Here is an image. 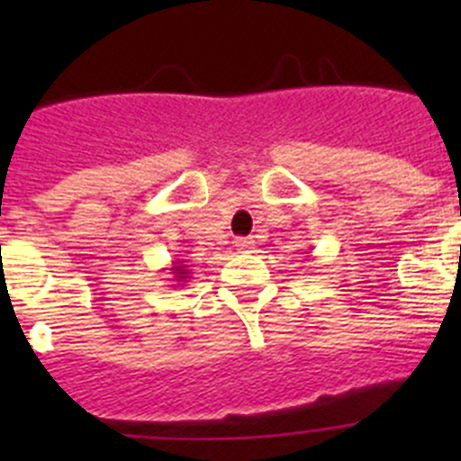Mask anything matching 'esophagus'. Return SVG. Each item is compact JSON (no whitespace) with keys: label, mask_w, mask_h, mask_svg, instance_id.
<instances>
[{"label":"esophagus","mask_w":461,"mask_h":461,"mask_svg":"<svg viewBox=\"0 0 461 461\" xmlns=\"http://www.w3.org/2000/svg\"><path fill=\"white\" fill-rule=\"evenodd\" d=\"M235 247H238V249H242V251L254 249V240H251V238H240V240H235Z\"/></svg>","instance_id":"34e87169"}]
</instances>
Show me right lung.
I'll return each mask as SVG.
<instances>
[{
    "instance_id": "1",
    "label": "right lung",
    "mask_w": 461,
    "mask_h": 461,
    "mask_svg": "<svg viewBox=\"0 0 461 461\" xmlns=\"http://www.w3.org/2000/svg\"><path fill=\"white\" fill-rule=\"evenodd\" d=\"M166 270H170V276H173V281L177 284V286H180V284H186V281L191 279V266L185 258H175L173 266L166 267Z\"/></svg>"
}]
</instances>
